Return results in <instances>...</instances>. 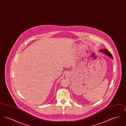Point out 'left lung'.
Returning a JSON list of instances; mask_svg holds the SVG:
<instances>
[{
	"instance_id": "1",
	"label": "left lung",
	"mask_w": 126,
	"mask_h": 126,
	"mask_svg": "<svg viewBox=\"0 0 126 126\" xmlns=\"http://www.w3.org/2000/svg\"><path fill=\"white\" fill-rule=\"evenodd\" d=\"M99 51H100V52H102L103 53H104L105 55L108 56L111 59L113 60L112 56L111 55V53L108 51L107 49H100V50H99Z\"/></svg>"
}]
</instances>
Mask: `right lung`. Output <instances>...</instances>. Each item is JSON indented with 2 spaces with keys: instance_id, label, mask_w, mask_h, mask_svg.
<instances>
[{
  "instance_id": "add662e5",
  "label": "right lung",
  "mask_w": 126,
  "mask_h": 126,
  "mask_svg": "<svg viewBox=\"0 0 126 126\" xmlns=\"http://www.w3.org/2000/svg\"><path fill=\"white\" fill-rule=\"evenodd\" d=\"M53 100H54V99H53ZM53 100H52V101H53Z\"/></svg>"
}]
</instances>
